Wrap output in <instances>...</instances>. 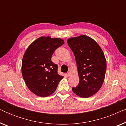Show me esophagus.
<instances>
[{
  "instance_id": "obj_1",
  "label": "esophagus",
  "mask_w": 126,
  "mask_h": 126,
  "mask_svg": "<svg viewBox=\"0 0 126 126\" xmlns=\"http://www.w3.org/2000/svg\"><path fill=\"white\" fill-rule=\"evenodd\" d=\"M67 74H68V76H70L72 75V72H71V70H69V71L68 72V73H67Z\"/></svg>"
}]
</instances>
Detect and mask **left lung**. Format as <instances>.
Returning a JSON list of instances; mask_svg holds the SVG:
<instances>
[{"instance_id":"obj_1","label":"left lung","mask_w":126,"mask_h":126,"mask_svg":"<svg viewBox=\"0 0 126 126\" xmlns=\"http://www.w3.org/2000/svg\"><path fill=\"white\" fill-rule=\"evenodd\" d=\"M67 42L75 55L80 79L72 91L79 97H91L104 81L107 62L104 53L94 39L85 35L70 38Z\"/></svg>"}]
</instances>
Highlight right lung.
<instances>
[{"label":"right lung","mask_w":126,"mask_h":126,"mask_svg":"<svg viewBox=\"0 0 126 126\" xmlns=\"http://www.w3.org/2000/svg\"><path fill=\"white\" fill-rule=\"evenodd\" d=\"M63 44L61 38L41 37L25 51L22 62V76L28 88L37 96L51 95L63 79L51 58L56 49Z\"/></svg>","instance_id":"1"}]
</instances>
